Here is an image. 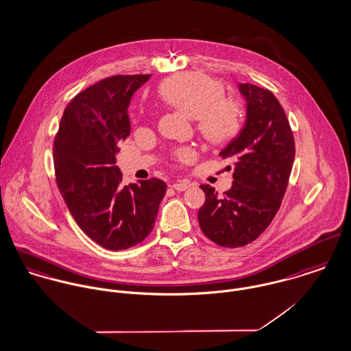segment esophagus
I'll return each mask as SVG.
<instances>
[{
  "instance_id": "1",
  "label": "esophagus",
  "mask_w": 351,
  "mask_h": 351,
  "mask_svg": "<svg viewBox=\"0 0 351 351\" xmlns=\"http://www.w3.org/2000/svg\"><path fill=\"white\" fill-rule=\"evenodd\" d=\"M191 187V183L190 182H187V180H179V182H175L173 184H172V189H175L176 191H186V190H189Z\"/></svg>"
}]
</instances>
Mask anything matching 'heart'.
<instances>
[{
  "instance_id": "heart-1",
  "label": "heart",
  "mask_w": 351,
  "mask_h": 351,
  "mask_svg": "<svg viewBox=\"0 0 351 351\" xmlns=\"http://www.w3.org/2000/svg\"><path fill=\"white\" fill-rule=\"evenodd\" d=\"M158 94L164 102L194 118L199 134L213 145H222L238 134L243 121L241 104L232 97H223L219 82L204 74H186L160 84ZM175 158L191 161L195 151L182 147Z\"/></svg>"
}]
</instances>
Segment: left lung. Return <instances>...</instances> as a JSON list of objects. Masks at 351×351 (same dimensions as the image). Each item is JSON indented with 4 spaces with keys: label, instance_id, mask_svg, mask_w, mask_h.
Instances as JSON below:
<instances>
[{
    "label": "left lung",
    "instance_id": "left-lung-1",
    "mask_svg": "<svg viewBox=\"0 0 351 351\" xmlns=\"http://www.w3.org/2000/svg\"><path fill=\"white\" fill-rule=\"evenodd\" d=\"M238 87L246 99V121L219 154L233 160V186L219 195L202 184L206 202L197 211L203 234L223 247L245 246L271 225L295 158L289 121L272 91L250 83Z\"/></svg>",
    "mask_w": 351,
    "mask_h": 351
}]
</instances>
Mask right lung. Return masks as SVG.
I'll return each instance as SVG.
<instances>
[{"label":"right lung","instance_id":"add662e5","mask_svg":"<svg viewBox=\"0 0 351 351\" xmlns=\"http://www.w3.org/2000/svg\"><path fill=\"white\" fill-rule=\"evenodd\" d=\"M151 75H114L77 94L64 109L53 140L59 191L83 233L109 250L147 238L167 191L160 179L122 184L119 143L130 134L128 108Z\"/></svg>","mask_w":351,"mask_h":351}]
</instances>
